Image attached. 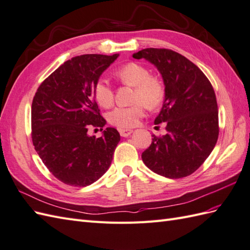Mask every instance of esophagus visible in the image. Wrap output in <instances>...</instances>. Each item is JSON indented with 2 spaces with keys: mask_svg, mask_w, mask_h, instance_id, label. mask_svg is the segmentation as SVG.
I'll return each mask as SVG.
<instances>
[{
  "mask_svg": "<svg viewBox=\"0 0 250 250\" xmlns=\"http://www.w3.org/2000/svg\"><path fill=\"white\" fill-rule=\"evenodd\" d=\"M119 132L122 137H128L132 133V129H127V128H119Z\"/></svg>",
  "mask_w": 250,
  "mask_h": 250,
  "instance_id": "1",
  "label": "esophagus"
}]
</instances>
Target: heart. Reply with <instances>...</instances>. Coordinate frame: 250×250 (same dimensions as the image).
I'll list each match as a JSON object with an SVG mask.
<instances>
[{"label": "heart", "mask_w": 250, "mask_h": 250, "mask_svg": "<svg viewBox=\"0 0 250 250\" xmlns=\"http://www.w3.org/2000/svg\"><path fill=\"white\" fill-rule=\"evenodd\" d=\"M118 81L133 87L132 102L135 104L128 107H117L108 113L109 123L120 127L129 128L138 124L144 112L145 106L148 109L159 107L166 97V84L158 76L150 75V71L142 63L129 62L113 72ZM93 94L97 104L103 108L111 107L114 101V91L105 78H100L94 84Z\"/></svg>", "instance_id": "1"}]
</instances>
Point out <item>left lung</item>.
Instances as JSON below:
<instances>
[{"label": "left lung", "instance_id": "8db88e82", "mask_svg": "<svg viewBox=\"0 0 250 250\" xmlns=\"http://www.w3.org/2000/svg\"><path fill=\"white\" fill-rule=\"evenodd\" d=\"M132 57L145 58L156 65L166 84V97L155 124L166 123L167 135H153L142 160L167 178L191 175L209 157L218 138V110L212 84L196 64L168 48H144Z\"/></svg>", "mask_w": 250, "mask_h": 250}]
</instances>
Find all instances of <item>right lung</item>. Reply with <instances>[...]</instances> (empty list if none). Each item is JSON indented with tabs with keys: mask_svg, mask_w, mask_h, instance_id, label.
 <instances>
[{
	"mask_svg": "<svg viewBox=\"0 0 250 250\" xmlns=\"http://www.w3.org/2000/svg\"><path fill=\"white\" fill-rule=\"evenodd\" d=\"M118 57L119 54L73 57L45 78L34 96L33 144L48 171L65 185L90 186L110 167L120 133L107 127L102 137L95 138L88 135V129L103 130L106 124L93 88Z\"/></svg>",
	"mask_w": 250,
	"mask_h": 250,
	"instance_id": "1",
	"label": "right lung"
}]
</instances>
